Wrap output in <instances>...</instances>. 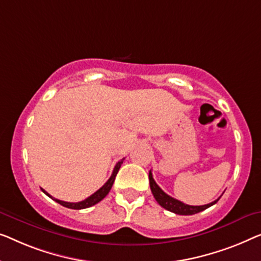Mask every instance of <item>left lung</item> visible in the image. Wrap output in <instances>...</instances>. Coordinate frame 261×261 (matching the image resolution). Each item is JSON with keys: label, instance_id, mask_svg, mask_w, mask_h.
<instances>
[{"label": "left lung", "instance_id": "left-lung-1", "mask_svg": "<svg viewBox=\"0 0 261 261\" xmlns=\"http://www.w3.org/2000/svg\"><path fill=\"white\" fill-rule=\"evenodd\" d=\"M148 176H149L150 191H152L154 198H155L159 205H160L161 207H164L165 210L169 211V212H173L175 214L192 215V214H196L199 212H202V211L208 208V207L213 206L214 203H217L218 200L220 199V198H219L217 200H214V201H212L211 203H207V205H202V206L186 205V203L181 202V201H179V200H176L174 198H172V196H169L168 194H166L165 192L158 186V184L155 182V181H154L152 172H150V171H149Z\"/></svg>", "mask_w": 261, "mask_h": 261}]
</instances>
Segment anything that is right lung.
I'll use <instances>...</instances> for the list:
<instances>
[{
    "label": "right lung",
    "instance_id": "obj_1",
    "mask_svg": "<svg viewBox=\"0 0 261 261\" xmlns=\"http://www.w3.org/2000/svg\"><path fill=\"white\" fill-rule=\"evenodd\" d=\"M122 162H123V159H122L121 161H119L118 164L115 165L114 171H113L111 177H109L107 182H106V184L103 185V186L100 188V190H97V191L95 192V193L92 194L90 196H88V198H87V199L82 200V201H80V202H67V201H62V200H59V199L53 198V196H51L50 194H49V193H47V192L44 191V190H42V192H43V193L46 194V195H48L49 198H51L53 200H55L56 202L60 203V205L67 207V208H71V210H84V208H88V207L94 206V205H95V203L100 202L101 200H102V199L105 198V196L109 193V191H111L113 184H114L115 176H116V174H118L120 167H121Z\"/></svg>",
    "mask_w": 261,
    "mask_h": 261
}]
</instances>
